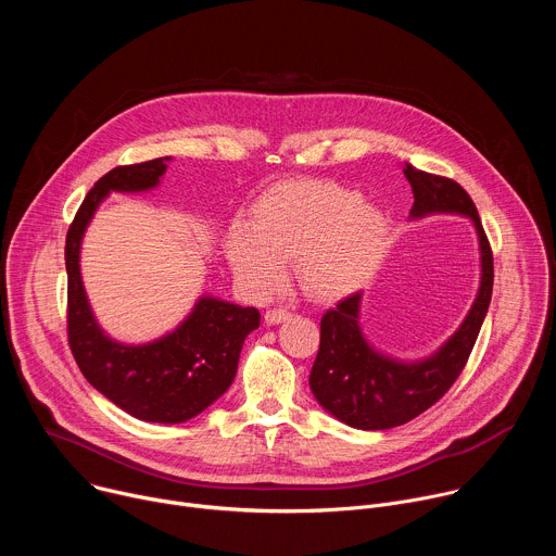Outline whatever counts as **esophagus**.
I'll list each match as a JSON object with an SVG mask.
<instances>
[{
    "label": "esophagus",
    "instance_id": "obj_1",
    "mask_svg": "<svg viewBox=\"0 0 556 556\" xmlns=\"http://www.w3.org/2000/svg\"><path fill=\"white\" fill-rule=\"evenodd\" d=\"M290 316H292V314H290L286 307H270V309H266V314H264V321H266L268 326H277V324L288 321Z\"/></svg>",
    "mask_w": 556,
    "mask_h": 556
}]
</instances>
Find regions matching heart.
Returning <instances> with one entry per match:
<instances>
[{
	"mask_svg": "<svg viewBox=\"0 0 556 556\" xmlns=\"http://www.w3.org/2000/svg\"><path fill=\"white\" fill-rule=\"evenodd\" d=\"M389 222L358 191L330 180H286L251 206V224L226 235L228 264L253 299L270 296L288 260L316 301H339L369 281L387 244Z\"/></svg>",
	"mask_w": 556,
	"mask_h": 556,
	"instance_id": "heart-1",
	"label": "heart"
}]
</instances>
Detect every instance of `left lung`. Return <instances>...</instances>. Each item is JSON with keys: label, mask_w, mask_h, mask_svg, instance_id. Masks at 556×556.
<instances>
[{"label": "left lung", "mask_w": 556, "mask_h": 556, "mask_svg": "<svg viewBox=\"0 0 556 556\" xmlns=\"http://www.w3.org/2000/svg\"><path fill=\"white\" fill-rule=\"evenodd\" d=\"M405 176L414 191L412 217L457 213L472 219L480 240L482 281L457 332L425 361H395L367 343L358 324L361 292L324 314L309 389L326 412L363 431L401 427L442 399L478 341L493 294V251L470 195L455 180L420 172L409 163Z\"/></svg>", "instance_id": "obj_1"}]
</instances>
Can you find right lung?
<instances>
[{"label":"right lung","instance_id":"1","mask_svg":"<svg viewBox=\"0 0 556 556\" xmlns=\"http://www.w3.org/2000/svg\"><path fill=\"white\" fill-rule=\"evenodd\" d=\"M167 161L172 157L112 169L78 206L65 237L67 341L78 369L108 401L138 420L178 425L202 414L230 387L244 339L260 328V309L200 296L174 332L144 345H123L99 328L78 266L84 232L108 193L157 187Z\"/></svg>","mask_w":556,"mask_h":556}]
</instances>
